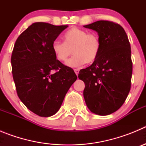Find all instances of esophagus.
Listing matches in <instances>:
<instances>
[{
  "label": "esophagus",
  "instance_id": "esophagus-1",
  "mask_svg": "<svg viewBox=\"0 0 146 146\" xmlns=\"http://www.w3.org/2000/svg\"><path fill=\"white\" fill-rule=\"evenodd\" d=\"M74 72H75V74H77V75H78V74H79V69H74Z\"/></svg>",
  "mask_w": 146,
  "mask_h": 146
}]
</instances>
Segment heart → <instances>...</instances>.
I'll return each mask as SVG.
<instances>
[{
	"instance_id": "heart-1",
	"label": "heart",
	"mask_w": 146,
	"mask_h": 146,
	"mask_svg": "<svg viewBox=\"0 0 146 146\" xmlns=\"http://www.w3.org/2000/svg\"><path fill=\"white\" fill-rule=\"evenodd\" d=\"M64 42L54 41L52 49L58 60L66 62L71 55L74 57L66 63L70 67H80L83 64H92L99 56L101 42L96 33H88L87 31L72 28L64 35Z\"/></svg>"
}]
</instances>
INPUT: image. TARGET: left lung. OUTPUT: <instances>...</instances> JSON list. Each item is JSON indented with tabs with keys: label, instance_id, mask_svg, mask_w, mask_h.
Wrapping results in <instances>:
<instances>
[{
	"label": "left lung",
	"instance_id": "1",
	"mask_svg": "<svg viewBox=\"0 0 146 146\" xmlns=\"http://www.w3.org/2000/svg\"><path fill=\"white\" fill-rule=\"evenodd\" d=\"M84 28L96 31L101 42L97 59L81 69L79 79L85 82V101L99 115H108L124 103L131 88V47L124 29L117 23L99 20Z\"/></svg>",
	"mask_w": 146,
	"mask_h": 146
}]
</instances>
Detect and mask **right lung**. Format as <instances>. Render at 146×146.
<instances>
[{
    "label": "right lung",
    "instance_id": "add662e5",
    "mask_svg": "<svg viewBox=\"0 0 146 146\" xmlns=\"http://www.w3.org/2000/svg\"><path fill=\"white\" fill-rule=\"evenodd\" d=\"M68 25L35 23L17 39L11 58L17 95L41 117L57 113L77 80L74 70L56 59L52 44Z\"/></svg>",
    "mask_w": 146,
    "mask_h": 146
}]
</instances>
